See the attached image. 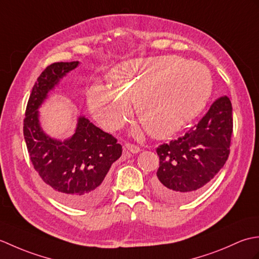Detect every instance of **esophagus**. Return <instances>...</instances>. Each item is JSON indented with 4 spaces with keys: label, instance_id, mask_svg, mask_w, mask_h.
<instances>
[{
    "label": "esophagus",
    "instance_id": "obj_1",
    "mask_svg": "<svg viewBox=\"0 0 259 259\" xmlns=\"http://www.w3.org/2000/svg\"><path fill=\"white\" fill-rule=\"evenodd\" d=\"M124 149L126 151L131 152V153H138V152H140V148L138 146L133 145V144H125L124 145Z\"/></svg>",
    "mask_w": 259,
    "mask_h": 259
}]
</instances>
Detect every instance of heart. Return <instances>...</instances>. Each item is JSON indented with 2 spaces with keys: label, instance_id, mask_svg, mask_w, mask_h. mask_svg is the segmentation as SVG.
Instances as JSON below:
<instances>
[{
  "label": "heart",
  "instance_id": "heart-1",
  "mask_svg": "<svg viewBox=\"0 0 259 259\" xmlns=\"http://www.w3.org/2000/svg\"><path fill=\"white\" fill-rule=\"evenodd\" d=\"M168 81L160 95L151 98L152 76ZM112 88L93 83L87 95L88 107L104 130L122 125L135 102L136 112L148 134L166 138L178 133L199 114L211 92V78L199 64H185L171 57L135 59L114 67Z\"/></svg>",
  "mask_w": 259,
  "mask_h": 259
}]
</instances>
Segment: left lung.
<instances>
[{"label":"left lung","instance_id":"obj_1","mask_svg":"<svg viewBox=\"0 0 259 259\" xmlns=\"http://www.w3.org/2000/svg\"><path fill=\"white\" fill-rule=\"evenodd\" d=\"M232 113L229 98H219L184 137L157 148L160 164L153 188L159 197L185 202L205 189L229 156Z\"/></svg>","mask_w":259,"mask_h":259}]
</instances>
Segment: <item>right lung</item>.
<instances>
[{
	"label": "right lung",
	"instance_id": "add662e5",
	"mask_svg": "<svg viewBox=\"0 0 259 259\" xmlns=\"http://www.w3.org/2000/svg\"><path fill=\"white\" fill-rule=\"evenodd\" d=\"M79 64V61L57 62L40 74L26 106L23 134L33 167L51 194L68 206L90 208L107 196V174L120 158L122 147L82 113L72 136L53 138L43 130L38 111L49 93Z\"/></svg>",
	"mask_w": 259,
	"mask_h": 259
}]
</instances>
